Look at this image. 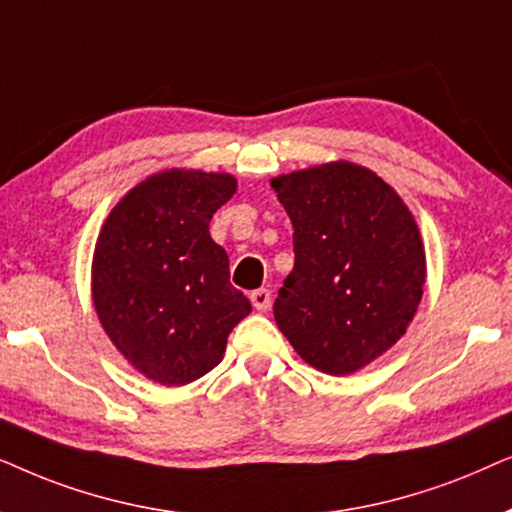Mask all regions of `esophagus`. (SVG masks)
I'll return each mask as SVG.
<instances>
[{
	"label": "esophagus",
	"mask_w": 512,
	"mask_h": 512,
	"mask_svg": "<svg viewBox=\"0 0 512 512\" xmlns=\"http://www.w3.org/2000/svg\"><path fill=\"white\" fill-rule=\"evenodd\" d=\"M250 302L255 306L257 311H267L271 306V292L267 288H260V290H252L250 295Z\"/></svg>",
	"instance_id": "34e87169"
}]
</instances>
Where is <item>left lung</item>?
<instances>
[{"label": "left lung", "instance_id": "8db88e82", "mask_svg": "<svg viewBox=\"0 0 512 512\" xmlns=\"http://www.w3.org/2000/svg\"><path fill=\"white\" fill-rule=\"evenodd\" d=\"M271 187L295 229L276 323L316 370L356 372L417 313L426 281L417 222L381 177L349 161L281 175Z\"/></svg>", "mask_w": 512, "mask_h": 512}]
</instances>
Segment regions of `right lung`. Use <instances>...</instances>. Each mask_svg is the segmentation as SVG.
Returning a JSON list of instances; mask_svg holds the SVG:
<instances>
[{
    "label": "right lung",
    "mask_w": 512,
    "mask_h": 512,
    "mask_svg": "<svg viewBox=\"0 0 512 512\" xmlns=\"http://www.w3.org/2000/svg\"><path fill=\"white\" fill-rule=\"evenodd\" d=\"M236 192L224 173L166 170L131 189L93 255V304L105 332L145 377L182 386L213 370L250 313L229 283L210 220Z\"/></svg>",
    "instance_id": "add662e5"
}]
</instances>
